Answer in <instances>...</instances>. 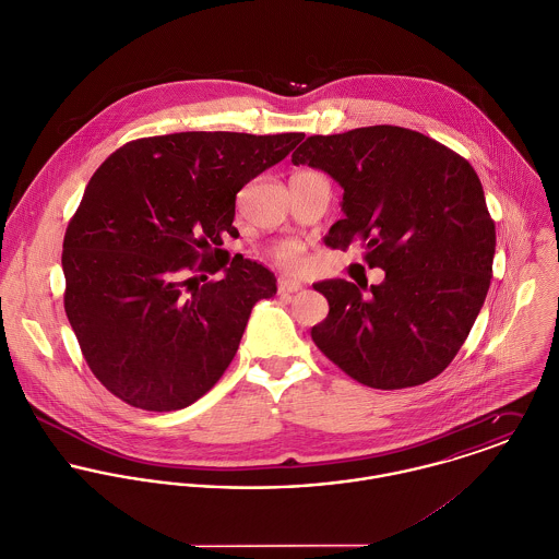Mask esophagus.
<instances>
[{"label": "esophagus", "mask_w": 559, "mask_h": 559, "mask_svg": "<svg viewBox=\"0 0 559 559\" xmlns=\"http://www.w3.org/2000/svg\"><path fill=\"white\" fill-rule=\"evenodd\" d=\"M304 288V284L297 277H280L277 280V293L286 295V293H299Z\"/></svg>", "instance_id": "esophagus-1"}]
</instances>
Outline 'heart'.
I'll list each match as a JSON object with an SVG mask.
<instances>
[{"label": "heart", "instance_id": "1", "mask_svg": "<svg viewBox=\"0 0 559 559\" xmlns=\"http://www.w3.org/2000/svg\"><path fill=\"white\" fill-rule=\"evenodd\" d=\"M275 260L282 264V266H295L299 262V247L293 245V242H286V245H280L275 251H273Z\"/></svg>", "mask_w": 559, "mask_h": 559}]
</instances>
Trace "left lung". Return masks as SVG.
<instances>
[{
  "label": "left lung",
  "instance_id": "left-lung-1",
  "mask_svg": "<svg viewBox=\"0 0 559 559\" xmlns=\"http://www.w3.org/2000/svg\"><path fill=\"white\" fill-rule=\"evenodd\" d=\"M295 165L326 171L342 189L344 219L329 247H366L385 271L366 297L346 280L314 284L329 301L312 326L320 350L350 379L404 390L441 374L484 306L495 255L476 169L448 146L411 129L377 124L312 135Z\"/></svg>",
  "mask_w": 559,
  "mask_h": 559
}]
</instances>
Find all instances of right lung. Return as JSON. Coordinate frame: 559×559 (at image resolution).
Returning a JSON list of instances; mask_svg holds the SVG:
<instances>
[{"label": "right lung", "instance_id": "add662e5", "mask_svg": "<svg viewBox=\"0 0 559 559\" xmlns=\"http://www.w3.org/2000/svg\"><path fill=\"white\" fill-rule=\"evenodd\" d=\"M304 138L157 135L124 144L94 171L64 235V310L92 374L116 399L178 411L222 379L251 308L277 293L266 266L218 254L222 235L237 230L240 189ZM202 267L225 280L191 287L186 273Z\"/></svg>", "mask_w": 559, "mask_h": 559}]
</instances>
